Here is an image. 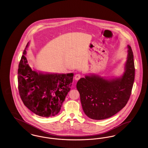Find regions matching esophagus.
Returning a JSON list of instances; mask_svg holds the SVG:
<instances>
[{
  "label": "esophagus",
  "instance_id": "1",
  "mask_svg": "<svg viewBox=\"0 0 148 148\" xmlns=\"http://www.w3.org/2000/svg\"><path fill=\"white\" fill-rule=\"evenodd\" d=\"M82 77V75L80 74H77L75 75V80H78L79 79H80V77Z\"/></svg>",
  "mask_w": 148,
  "mask_h": 148
}]
</instances>
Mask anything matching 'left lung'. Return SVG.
Masks as SVG:
<instances>
[{"instance_id":"obj_1","label":"left lung","mask_w":148,"mask_h":148,"mask_svg":"<svg viewBox=\"0 0 148 148\" xmlns=\"http://www.w3.org/2000/svg\"><path fill=\"white\" fill-rule=\"evenodd\" d=\"M125 71L121 78L108 80L86 76L77 82V88L85 114L90 118L103 120L119 112L130 98L135 77L134 56L128 45Z\"/></svg>"}]
</instances>
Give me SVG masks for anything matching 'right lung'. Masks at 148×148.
<instances>
[{
  "label": "right lung",
  "instance_id": "add662e5",
  "mask_svg": "<svg viewBox=\"0 0 148 148\" xmlns=\"http://www.w3.org/2000/svg\"><path fill=\"white\" fill-rule=\"evenodd\" d=\"M27 44L26 48L28 47ZM26 50L18 66V90L24 106L35 114L51 117L60 110L65 98L70 91L73 74L38 73L29 66Z\"/></svg>",
  "mask_w": 148,
  "mask_h": 148
}]
</instances>
